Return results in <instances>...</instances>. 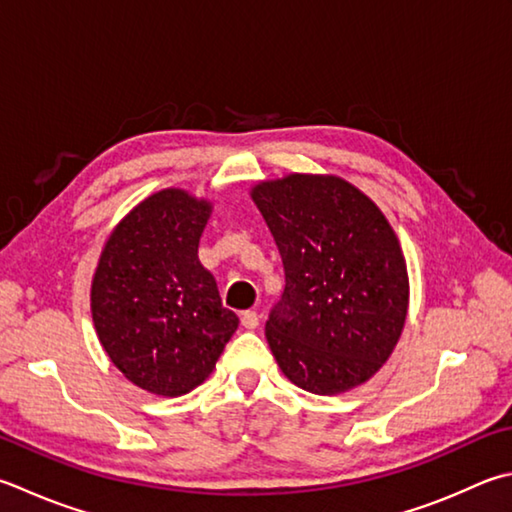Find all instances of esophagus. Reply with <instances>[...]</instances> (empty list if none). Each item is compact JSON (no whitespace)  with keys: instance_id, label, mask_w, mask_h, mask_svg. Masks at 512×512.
I'll return each instance as SVG.
<instances>
[{"instance_id":"esophagus-1","label":"esophagus","mask_w":512,"mask_h":512,"mask_svg":"<svg viewBox=\"0 0 512 512\" xmlns=\"http://www.w3.org/2000/svg\"><path fill=\"white\" fill-rule=\"evenodd\" d=\"M258 321H260V316L254 310H247V312L240 314V323H243L245 330H256Z\"/></svg>"}]
</instances>
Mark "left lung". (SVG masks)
Wrapping results in <instances>:
<instances>
[{"mask_svg": "<svg viewBox=\"0 0 512 512\" xmlns=\"http://www.w3.org/2000/svg\"><path fill=\"white\" fill-rule=\"evenodd\" d=\"M252 200L285 269V292L265 323L278 368L314 394L365 383L406 325L408 269L394 229L336 176L289 173L258 182Z\"/></svg>", "mask_w": 512, "mask_h": 512, "instance_id": "left-lung-1", "label": "left lung"}]
</instances>
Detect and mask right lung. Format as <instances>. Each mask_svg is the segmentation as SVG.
Instances as JSON below:
<instances>
[{
	"label": "right lung",
	"instance_id": "1",
	"mask_svg": "<svg viewBox=\"0 0 512 512\" xmlns=\"http://www.w3.org/2000/svg\"><path fill=\"white\" fill-rule=\"evenodd\" d=\"M209 214L207 200L158 191L113 229L93 276L91 314L104 352L133 385L162 397L198 388L238 327L198 260Z\"/></svg>",
	"mask_w": 512,
	"mask_h": 512
}]
</instances>
